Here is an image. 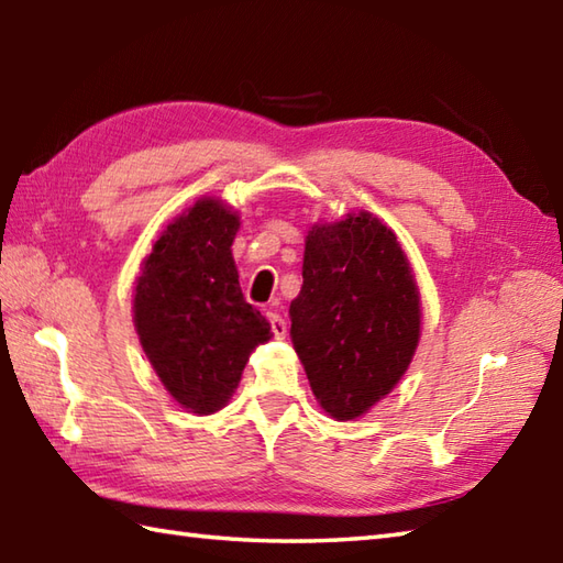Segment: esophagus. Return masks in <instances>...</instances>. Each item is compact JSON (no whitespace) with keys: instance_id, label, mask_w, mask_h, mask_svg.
<instances>
[{"instance_id":"obj_1","label":"esophagus","mask_w":563,"mask_h":563,"mask_svg":"<svg viewBox=\"0 0 563 563\" xmlns=\"http://www.w3.org/2000/svg\"><path fill=\"white\" fill-rule=\"evenodd\" d=\"M271 319V329L275 333V339H285V333H288V324H285V319L280 314H268Z\"/></svg>"}]
</instances>
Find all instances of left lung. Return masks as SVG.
Segmentation results:
<instances>
[{
	"instance_id": "obj_1",
	"label": "left lung",
	"mask_w": 563,
	"mask_h": 563,
	"mask_svg": "<svg viewBox=\"0 0 563 563\" xmlns=\"http://www.w3.org/2000/svg\"><path fill=\"white\" fill-rule=\"evenodd\" d=\"M418 305L411 263L373 214L312 227L290 336L331 418L363 416L401 379L421 339Z\"/></svg>"
}]
</instances>
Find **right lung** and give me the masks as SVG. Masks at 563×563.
<instances>
[{
  "mask_svg": "<svg viewBox=\"0 0 563 563\" xmlns=\"http://www.w3.org/2000/svg\"><path fill=\"white\" fill-rule=\"evenodd\" d=\"M239 214L200 198L166 227L135 285V329L166 391L194 413L230 401L271 324L251 307L232 258Z\"/></svg>",
  "mask_w": 563,
  "mask_h": 563,
  "instance_id": "1",
  "label": "right lung"
}]
</instances>
